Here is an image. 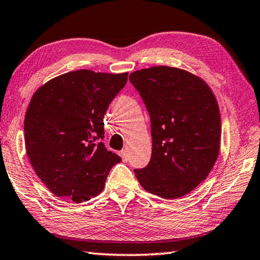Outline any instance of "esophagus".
<instances>
[{
	"mask_svg": "<svg viewBox=\"0 0 260 260\" xmlns=\"http://www.w3.org/2000/svg\"><path fill=\"white\" fill-rule=\"evenodd\" d=\"M119 156L121 157V159H123V162H127L128 161V155H127V153H126V151H120L119 153Z\"/></svg>",
	"mask_w": 260,
	"mask_h": 260,
	"instance_id": "esophagus-1",
	"label": "esophagus"
}]
</instances>
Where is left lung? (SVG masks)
<instances>
[{"mask_svg":"<svg viewBox=\"0 0 260 260\" xmlns=\"http://www.w3.org/2000/svg\"><path fill=\"white\" fill-rule=\"evenodd\" d=\"M129 80L151 118V161L134 170L136 178L163 199L186 196L219 155L221 118L214 93L200 77L168 66L134 71Z\"/></svg>","mask_w":260,"mask_h":260,"instance_id":"left-lung-1","label":"left lung"}]
</instances>
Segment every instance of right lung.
<instances>
[{"label": "right lung", "instance_id": "obj_1", "mask_svg": "<svg viewBox=\"0 0 260 260\" xmlns=\"http://www.w3.org/2000/svg\"><path fill=\"white\" fill-rule=\"evenodd\" d=\"M128 73L81 69L58 76L33 93L24 118L27 157L54 196L81 203L99 194L120 162L107 151L104 116Z\"/></svg>", "mask_w": 260, "mask_h": 260}]
</instances>
